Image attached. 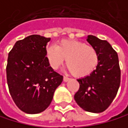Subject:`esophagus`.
I'll list each match as a JSON object with an SVG mask.
<instances>
[{
  "label": "esophagus",
  "mask_w": 128,
  "mask_h": 128,
  "mask_svg": "<svg viewBox=\"0 0 128 128\" xmlns=\"http://www.w3.org/2000/svg\"><path fill=\"white\" fill-rule=\"evenodd\" d=\"M70 79V78L69 77H67V76H64L63 77V81L64 82H67V81H69Z\"/></svg>",
  "instance_id": "1"
}]
</instances>
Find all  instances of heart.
I'll return each instance as SVG.
<instances>
[{
    "label": "heart",
    "mask_w": 128,
    "mask_h": 128,
    "mask_svg": "<svg viewBox=\"0 0 128 128\" xmlns=\"http://www.w3.org/2000/svg\"><path fill=\"white\" fill-rule=\"evenodd\" d=\"M45 56L53 70L58 69L66 61L72 75L84 77L90 75L98 64V54L95 48L75 40H63L56 46L47 48Z\"/></svg>",
    "instance_id": "1"
}]
</instances>
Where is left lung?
Wrapping results in <instances>:
<instances>
[{"label": "left lung", "instance_id": "left-lung-1", "mask_svg": "<svg viewBox=\"0 0 128 128\" xmlns=\"http://www.w3.org/2000/svg\"><path fill=\"white\" fill-rule=\"evenodd\" d=\"M87 41L98 54V66L89 76L78 79L80 88L74 95L84 110L98 114L114 101L120 84V70L117 53L106 40L88 35Z\"/></svg>", "mask_w": 128, "mask_h": 128}]
</instances>
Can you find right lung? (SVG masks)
<instances>
[{
    "mask_svg": "<svg viewBox=\"0 0 128 128\" xmlns=\"http://www.w3.org/2000/svg\"><path fill=\"white\" fill-rule=\"evenodd\" d=\"M51 38L31 35L18 40L8 54L6 68L10 94L18 108L28 114L44 111L63 76L49 66L46 46Z\"/></svg>",
    "mask_w": 128,
    "mask_h": 128,
    "instance_id": "1",
    "label": "right lung"
}]
</instances>
